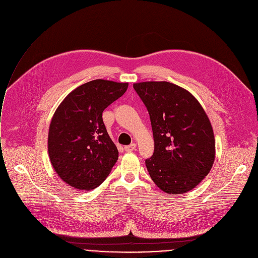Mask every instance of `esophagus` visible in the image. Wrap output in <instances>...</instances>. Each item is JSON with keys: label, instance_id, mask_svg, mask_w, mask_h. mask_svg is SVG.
Returning <instances> with one entry per match:
<instances>
[{"label": "esophagus", "instance_id": "obj_1", "mask_svg": "<svg viewBox=\"0 0 258 258\" xmlns=\"http://www.w3.org/2000/svg\"><path fill=\"white\" fill-rule=\"evenodd\" d=\"M135 148H136V143H132V144L127 145V146L124 147L125 151H127V152H131V151H133Z\"/></svg>", "mask_w": 258, "mask_h": 258}]
</instances>
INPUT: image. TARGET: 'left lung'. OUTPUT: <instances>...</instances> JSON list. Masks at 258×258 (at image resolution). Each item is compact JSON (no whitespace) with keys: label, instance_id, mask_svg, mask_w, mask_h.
<instances>
[{"label":"left lung","instance_id":"obj_1","mask_svg":"<svg viewBox=\"0 0 258 258\" xmlns=\"http://www.w3.org/2000/svg\"><path fill=\"white\" fill-rule=\"evenodd\" d=\"M149 113L154 151L145 161L151 180L168 194L195 188L216 158L212 123L195 96L168 81L133 84Z\"/></svg>","mask_w":258,"mask_h":258}]
</instances>
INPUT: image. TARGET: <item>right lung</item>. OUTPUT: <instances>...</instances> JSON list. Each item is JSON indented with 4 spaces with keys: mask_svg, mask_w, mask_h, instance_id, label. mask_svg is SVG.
<instances>
[{
    "mask_svg": "<svg viewBox=\"0 0 258 258\" xmlns=\"http://www.w3.org/2000/svg\"><path fill=\"white\" fill-rule=\"evenodd\" d=\"M128 82L95 79L72 90L51 118L47 150L51 166L69 186L89 191L106 180L119 151L102 121V112L121 97Z\"/></svg>",
    "mask_w": 258,
    "mask_h": 258,
    "instance_id": "right-lung-1",
    "label": "right lung"
}]
</instances>
